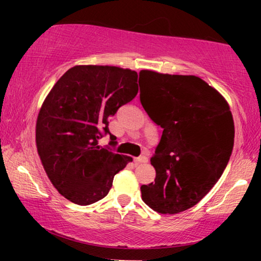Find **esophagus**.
<instances>
[{"label":"esophagus","mask_w":261,"mask_h":261,"mask_svg":"<svg viewBox=\"0 0 261 261\" xmlns=\"http://www.w3.org/2000/svg\"><path fill=\"white\" fill-rule=\"evenodd\" d=\"M148 158L146 157V155H141V157H137L135 158V163L136 164H140V163H147Z\"/></svg>","instance_id":"obj_1"}]
</instances>
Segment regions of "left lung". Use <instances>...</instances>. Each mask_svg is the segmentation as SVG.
<instances>
[{
	"mask_svg": "<svg viewBox=\"0 0 261 261\" xmlns=\"http://www.w3.org/2000/svg\"><path fill=\"white\" fill-rule=\"evenodd\" d=\"M143 109L163 128L151 164L154 182L141 187L142 200L160 214L193 207L214 188L228 164L234 143L229 106L196 76L142 70Z\"/></svg>",
	"mask_w": 261,
	"mask_h": 261,
	"instance_id": "1",
	"label": "left lung"
}]
</instances>
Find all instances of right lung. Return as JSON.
Listing matches in <instances>:
<instances>
[{
  "label": "right lung",
  "instance_id": "obj_1",
  "mask_svg": "<svg viewBox=\"0 0 261 261\" xmlns=\"http://www.w3.org/2000/svg\"><path fill=\"white\" fill-rule=\"evenodd\" d=\"M137 77L115 66H74L45 98L35 128L38 153L50 181L71 202L86 206L106 197L114 175L133 161L99 140L114 139L109 119L136 97Z\"/></svg>",
  "mask_w": 261,
  "mask_h": 261
}]
</instances>
